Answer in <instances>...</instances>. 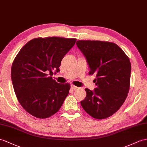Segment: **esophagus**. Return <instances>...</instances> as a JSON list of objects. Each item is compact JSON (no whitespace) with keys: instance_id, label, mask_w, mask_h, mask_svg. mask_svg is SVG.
<instances>
[{"instance_id":"1","label":"esophagus","mask_w":147,"mask_h":147,"mask_svg":"<svg viewBox=\"0 0 147 147\" xmlns=\"http://www.w3.org/2000/svg\"><path fill=\"white\" fill-rule=\"evenodd\" d=\"M71 89H72V90H76L77 89V88H78L77 86H74V85H73V84H71Z\"/></svg>"}]
</instances>
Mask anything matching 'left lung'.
<instances>
[{
  "label": "left lung",
  "instance_id": "obj_1",
  "mask_svg": "<svg viewBox=\"0 0 147 147\" xmlns=\"http://www.w3.org/2000/svg\"><path fill=\"white\" fill-rule=\"evenodd\" d=\"M76 45L86 57L90 75H96V88L85 89L86 96L81 105L96 119L107 118L117 111L128 96L131 63L120 47L111 42L77 40Z\"/></svg>",
  "mask_w": 147,
  "mask_h": 147
}]
</instances>
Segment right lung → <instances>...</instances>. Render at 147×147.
I'll return each mask as SVG.
<instances>
[{
    "mask_svg": "<svg viewBox=\"0 0 147 147\" xmlns=\"http://www.w3.org/2000/svg\"><path fill=\"white\" fill-rule=\"evenodd\" d=\"M76 39L51 37L30 40L13 61L11 78L16 97L29 114L47 118L57 113L69 94V83H58L51 76Z\"/></svg>",
    "mask_w": 147,
    "mask_h": 147,
    "instance_id": "add662e5",
    "label": "right lung"
}]
</instances>
